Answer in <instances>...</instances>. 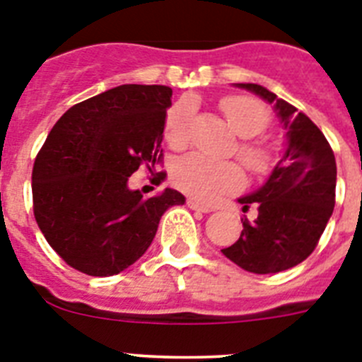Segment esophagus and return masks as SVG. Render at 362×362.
Masks as SVG:
<instances>
[{
	"label": "esophagus",
	"instance_id": "1",
	"mask_svg": "<svg viewBox=\"0 0 362 362\" xmlns=\"http://www.w3.org/2000/svg\"><path fill=\"white\" fill-rule=\"evenodd\" d=\"M187 204H188V209H192V210H197V212H203V214H209V212H212V209H209V206H204V204L197 203L196 199H188V201H187Z\"/></svg>",
	"mask_w": 362,
	"mask_h": 362
}]
</instances>
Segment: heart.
Listing matches in <instances>:
<instances>
[{
  "label": "heart",
  "mask_w": 362,
  "mask_h": 362,
  "mask_svg": "<svg viewBox=\"0 0 362 362\" xmlns=\"http://www.w3.org/2000/svg\"><path fill=\"white\" fill-rule=\"evenodd\" d=\"M223 112L233 132L241 137H254L267 129L268 110L263 105L250 98L233 95L223 101ZM194 107L190 101H179L168 108L165 116V139L172 148H185L188 143V127H190ZM246 165L255 170H263L268 165L267 148L255 143L245 141L239 148ZM172 181L179 190L196 197L203 203H210L221 194L238 190L245 183L241 166L233 161H219L204 153H188L177 159L172 166Z\"/></svg>",
  "instance_id": "1"
}]
</instances>
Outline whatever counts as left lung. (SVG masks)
<instances>
[{"label":"left lung","instance_id":"left-lung-1","mask_svg":"<svg viewBox=\"0 0 362 362\" xmlns=\"http://www.w3.org/2000/svg\"><path fill=\"white\" fill-rule=\"evenodd\" d=\"M274 107L286 130V150L257 190L239 197L257 219L243 223L241 238L223 254L252 274H277L313 252L334 212L337 166L330 145L303 112L255 83H235Z\"/></svg>","mask_w":362,"mask_h":362}]
</instances>
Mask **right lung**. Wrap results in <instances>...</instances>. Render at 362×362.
I'll list each match as a JSON object with an SVG mask.
<instances>
[{
  "instance_id": "add662e5",
  "label": "right lung",
  "mask_w": 362,
  "mask_h": 362,
  "mask_svg": "<svg viewBox=\"0 0 362 362\" xmlns=\"http://www.w3.org/2000/svg\"><path fill=\"white\" fill-rule=\"evenodd\" d=\"M170 105L168 86H116L69 108L37 153L32 170L37 226L57 255L86 276H114L136 263L163 214L185 204L172 188L148 199L129 188L139 165L150 170L161 161Z\"/></svg>"
}]
</instances>
